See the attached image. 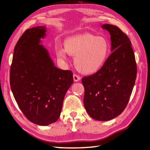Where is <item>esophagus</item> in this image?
I'll use <instances>...</instances> for the list:
<instances>
[{"mask_svg": "<svg viewBox=\"0 0 150 150\" xmlns=\"http://www.w3.org/2000/svg\"><path fill=\"white\" fill-rule=\"evenodd\" d=\"M74 81H75V82H79V80H80V76L78 74H74Z\"/></svg>", "mask_w": 150, "mask_h": 150, "instance_id": "1", "label": "esophagus"}]
</instances>
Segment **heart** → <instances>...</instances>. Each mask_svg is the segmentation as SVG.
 Listing matches in <instances>:
<instances>
[{
  "label": "heart",
  "instance_id": "obj_1",
  "mask_svg": "<svg viewBox=\"0 0 150 150\" xmlns=\"http://www.w3.org/2000/svg\"><path fill=\"white\" fill-rule=\"evenodd\" d=\"M64 49H56L57 57L66 60L67 52L75 55V62L80 71L88 74H94L104 66L110 52L109 41L103 37L93 34L72 36L64 42Z\"/></svg>",
  "mask_w": 150,
  "mask_h": 150
}]
</instances>
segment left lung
Masks as SVG:
<instances>
[{
    "mask_svg": "<svg viewBox=\"0 0 150 150\" xmlns=\"http://www.w3.org/2000/svg\"><path fill=\"white\" fill-rule=\"evenodd\" d=\"M111 35L112 54L100 70L83 76V104L95 120H110L128 104L137 75L135 55L127 35L116 26L104 24Z\"/></svg>",
    "mask_w": 150,
    "mask_h": 150,
    "instance_id": "1",
    "label": "left lung"
}]
</instances>
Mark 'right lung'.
I'll return each mask as SVG.
<instances>
[{"instance_id":"obj_1","label":"right lung","mask_w":150,"mask_h":150,"mask_svg":"<svg viewBox=\"0 0 150 150\" xmlns=\"http://www.w3.org/2000/svg\"><path fill=\"white\" fill-rule=\"evenodd\" d=\"M45 26L27 29L15 46L10 86L19 108L31 122L47 125L59 118L67 91L74 83L71 70L54 67L39 43Z\"/></svg>"}]
</instances>
